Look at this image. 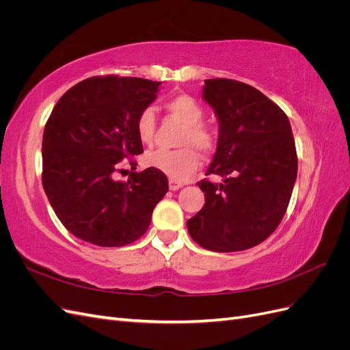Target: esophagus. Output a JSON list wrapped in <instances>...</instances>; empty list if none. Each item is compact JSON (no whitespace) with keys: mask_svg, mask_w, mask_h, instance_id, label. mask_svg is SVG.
Listing matches in <instances>:
<instances>
[{"mask_svg":"<svg viewBox=\"0 0 350 350\" xmlns=\"http://www.w3.org/2000/svg\"><path fill=\"white\" fill-rule=\"evenodd\" d=\"M183 187H184V184H183V183L174 181V179H169V189H171V191H176V189L183 188Z\"/></svg>","mask_w":350,"mask_h":350,"instance_id":"esophagus-1","label":"esophagus"}]
</instances>
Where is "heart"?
Wrapping results in <instances>:
<instances>
[{
	"instance_id": "b5f03b06",
	"label": "heart",
	"mask_w": 350,
	"mask_h": 350,
	"mask_svg": "<svg viewBox=\"0 0 350 350\" xmlns=\"http://www.w3.org/2000/svg\"><path fill=\"white\" fill-rule=\"evenodd\" d=\"M165 108L175 118L184 124V130L179 137L181 149L169 150L157 149L144 156V163L157 169L174 181H183L187 176L197 171L200 166V150L203 154H211L217 147V137L213 130L203 122L204 109L189 94H176L165 102ZM156 130L154 112L147 108L140 112L135 122L137 137L144 144L152 143Z\"/></svg>"
}]
</instances>
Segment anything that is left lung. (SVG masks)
<instances>
[{
	"mask_svg": "<svg viewBox=\"0 0 350 350\" xmlns=\"http://www.w3.org/2000/svg\"><path fill=\"white\" fill-rule=\"evenodd\" d=\"M203 99L219 121L217 149L197 183L206 203L187 220L191 238L216 252L243 251L267 239L283 219L298 174L289 118L250 84L204 80Z\"/></svg>",
	"mask_w": 350,
	"mask_h": 350,
	"instance_id": "left-lung-1",
	"label": "left lung"
}]
</instances>
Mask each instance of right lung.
I'll return each mask as SVG.
<instances>
[{
  "instance_id": "right-lung-1",
  "label": "right lung",
  "mask_w": 350,
  "mask_h": 350,
  "mask_svg": "<svg viewBox=\"0 0 350 350\" xmlns=\"http://www.w3.org/2000/svg\"><path fill=\"white\" fill-rule=\"evenodd\" d=\"M161 81L90 77L68 89L52 109L42 140V185L61 224L98 247H124L147 230L167 193L157 169L118 181L125 157L143 153L135 131Z\"/></svg>"
}]
</instances>
